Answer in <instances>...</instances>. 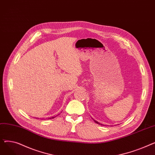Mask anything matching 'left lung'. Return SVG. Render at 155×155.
<instances>
[{
	"label": "left lung",
	"instance_id": "obj_1",
	"mask_svg": "<svg viewBox=\"0 0 155 155\" xmlns=\"http://www.w3.org/2000/svg\"><path fill=\"white\" fill-rule=\"evenodd\" d=\"M94 121L95 122V123H97V124H100V123H98V122H97V121H95V120H94ZM101 125H102V124H101Z\"/></svg>",
	"mask_w": 155,
	"mask_h": 155
}]
</instances>
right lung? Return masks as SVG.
<instances>
[{
  "mask_svg": "<svg viewBox=\"0 0 155 155\" xmlns=\"http://www.w3.org/2000/svg\"><path fill=\"white\" fill-rule=\"evenodd\" d=\"M51 118H52V119H53V118H54V117H50V119H51Z\"/></svg>",
  "mask_w": 155,
  "mask_h": 155,
  "instance_id": "right-lung-1",
  "label": "right lung"
}]
</instances>
